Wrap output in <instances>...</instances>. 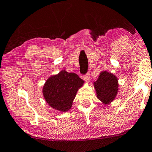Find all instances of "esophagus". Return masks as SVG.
Wrapping results in <instances>:
<instances>
[{
    "mask_svg": "<svg viewBox=\"0 0 152 152\" xmlns=\"http://www.w3.org/2000/svg\"><path fill=\"white\" fill-rule=\"evenodd\" d=\"M83 80H84L85 81H86L88 82L90 80V74L89 73H87L83 75Z\"/></svg>",
    "mask_w": 152,
    "mask_h": 152,
    "instance_id": "obj_1",
    "label": "esophagus"
}]
</instances>
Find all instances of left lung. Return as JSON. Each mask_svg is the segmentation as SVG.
I'll return each mask as SVG.
<instances>
[{"mask_svg": "<svg viewBox=\"0 0 152 152\" xmlns=\"http://www.w3.org/2000/svg\"><path fill=\"white\" fill-rule=\"evenodd\" d=\"M94 86L99 99L104 104H108L114 99L118 92V80L110 72L103 71L94 82Z\"/></svg>", "mask_w": 152, "mask_h": 152, "instance_id": "left-lung-1", "label": "left lung"}]
</instances>
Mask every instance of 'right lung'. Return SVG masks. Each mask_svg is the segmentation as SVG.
I'll use <instances>...</instances> for the list:
<instances>
[{
	"label": "right lung",
	"instance_id": "obj_1",
	"mask_svg": "<svg viewBox=\"0 0 152 152\" xmlns=\"http://www.w3.org/2000/svg\"><path fill=\"white\" fill-rule=\"evenodd\" d=\"M84 81L74 72L61 71L48 79L42 92L46 102L53 108L66 112L71 109L78 89Z\"/></svg>",
	"mask_w": 152,
	"mask_h": 152
}]
</instances>
